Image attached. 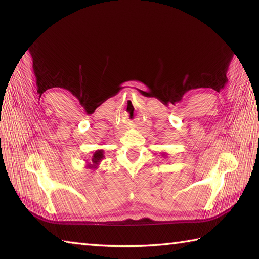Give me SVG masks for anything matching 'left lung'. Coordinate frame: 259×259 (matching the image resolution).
I'll use <instances>...</instances> for the list:
<instances>
[{
	"label": "left lung",
	"mask_w": 259,
	"mask_h": 259,
	"mask_svg": "<svg viewBox=\"0 0 259 259\" xmlns=\"http://www.w3.org/2000/svg\"><path fill=\"white\" fill-rule=\"evenodd\" d=\"M163 155H164V154H163Z\"/></svg>",
	"instance_id": "obj_1"
}]
</instances>
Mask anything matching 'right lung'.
Listing matches in <instances>:
<instances>
[{"label": "right lung", "instance_id": "right-lung-1", "mask_svg": "<svg viewBox=\"0 0 259 259\" xmlns=\"http://www.w3.org/2000/svg\"><path fill=\"white\" fill-rule=\"evenodd\" d=\"M103 157H104V151H102V150L96 151L94 154H93V156H91V162H89V163H88L87 168L96 169L98 166L99 162L103 160Z\"/></svg>", "mask_w": 259, "mask_h": 259}]
</instances>
